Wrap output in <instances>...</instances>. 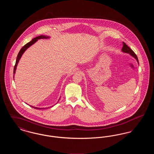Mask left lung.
Listing matches in <instances>:
<instances>
[{"label": "left lung", "mask_w": 154, "mask_h": 154, "mask_svg": "<svg viewBox=\"0 0 154 154\" xmlns=\"http://www.w3.org/2000/svg\"><path fill=\"white\" fill-rule=\"evenodd\" d=\"M122 44H123V47H122V50H121L123 52H125V53L129 54V55H131L134 58L136 59V60H137L138 64H139V60H138V58H137V57L136 56V55L135 54V53L133 51V50H131L126 44H125L124 42H123Z\"/></svg>", "instance_id": "8db88e82"}]
</instances>
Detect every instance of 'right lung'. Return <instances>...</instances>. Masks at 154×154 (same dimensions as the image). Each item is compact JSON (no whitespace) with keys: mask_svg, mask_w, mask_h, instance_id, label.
<instances>
[{"mask_svg":"<svg viewBox=\"0 0 154 154\" xmlns=\"http://www.w3.org/2000/svg\"><path fill=\"white\" fill-rule=\"evenodd\" d=\"M50 38V37L48 36H45V35H41V36L36 37L33 38L30 42L28 43L27 44H25V45L22 47V48L20 50V52H19V53H18V55H17V59H16V62H15V65L14 67V72H13V74H14V75H13V76H14V78L15 73V70H16V69H17V66L18 65V62H19V61H20V59L21 58V57H22L23 54L24 53V52L25 51H26L29 47H30L31 45H32L33 44H35L38 40H39V39H44V38L47 39V38ZM60 98H59V99H60ZM31 106L32 107H33V108H34V109H38V110H42V109H48V108H49V107H47V108H39V107H34V106ZM51 107H53V106H52Z\"/></svg>","mask_w":154,"mask_h":154,"instance_id":"obj_1","label":"right lung"}]
</instances>
